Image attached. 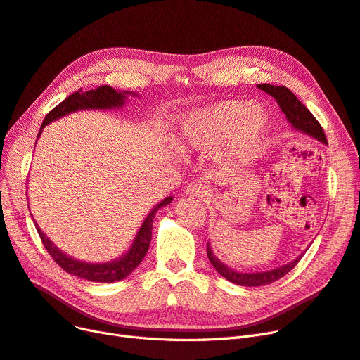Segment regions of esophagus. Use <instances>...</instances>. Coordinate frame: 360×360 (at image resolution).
<instances>
[{"label": "esophagus", "instance_id": "obj_1", "mask_svg": "<svg viewBox=\"0 0 360 360\" xmlns=\"http://www.w3.org/2000/svg\"><path fill=\"white\" fill-rule=\"evenodd\" d=\"M209 193V187L203 182H191L187 185V188H185V194L190 198H206Z\"/></svg>", "mask_w": 360, "mask_h": 360}]
</instances>
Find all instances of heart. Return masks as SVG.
Listing matches in <instances>:
<instances>
[{
  "label": "heart",
  "mask_w": 360,
  "mask_h": 360,
  "mask_svg": "<svg viewBox=\"0 0 360 360\" xmlns=\"http://www.w3.org/2000/svg\"><path fill=\"white\" fill-rule=\"evenodd\" d=\"M271 133V118L248 101H221L184 115L175 145L181 153H214L222 148L230 169L249 166L261 157Z\"/></svg>",
  "instance_id": "heart-1"
}]
</instances>
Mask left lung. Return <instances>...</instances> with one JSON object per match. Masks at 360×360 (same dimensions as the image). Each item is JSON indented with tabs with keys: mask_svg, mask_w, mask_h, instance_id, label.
I'll list each match as a JSON object with an SVG mask.
<instances>
[{
	"mask_svg": "<svg viewBox=\"0 0 360 360\" xmlns=\"http://www.w3.org/2000/svg\"><path fill=\"white\" fill-rule=\"evenodd\" d=\"M257 87L276 99L278 106H281V110L285 112L288 123H290L292 127H294L298 131L305 133V135H309V136L317 139L319 142L328 145V141H326V136H325V131H323L322 126L319 124V122L313 117V114L307 108H305V106L298 101V98L288 87H285V86H271V84H259ZM206 250H207V258H209L210 264L214 265V269L224 278H227L229 282L240 285V286L270 285V283L278 281V278H282L285 274H288L300 262V259L304 255V252H302L301 255H298V258H295L294 261H290L285 265H281V267H277V269H271V270H267V271L243 273V271L233 270L231 267H229V265H225L214 254V250H212V246H210L209 242H207V249Z\"/></svg>",
	"mask_w": 360,
	"mask_h": 360,
	"instance_id": "1",
	"label": "left lung"
}]
</instances>
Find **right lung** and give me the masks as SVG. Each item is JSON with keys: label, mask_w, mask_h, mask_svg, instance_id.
Listing matches in <instances>:
<instances>
[{"label": "right lung", "mask_w": 360, "mask_h": 360, "mask_svg": "<svg viewBox=\"0 0 360 360\" xmlns=\"http://www.w3.org/2000/svg\"><path fill=\"white\" fill-rule=\"evenodd\" d=\"M127 96H138V93L114 90L110 86H101V87H96L93 90H89V91L78 90V91L72 93L71 96L66 98L65 101H62L56 106V108H53L46 115L41 127H39L37 138H39V135H41L44 127L49 123L56 122V120L68 115L71 112L83 111V110H120V108H123L126 101H127ZM172 200H173V197L170 195V197H166L165 200L157 203L151 209L150 214L146 215L143 222L141 224V227H139L135 238H133V242H131L130 248L127 249L126 254L118 257L117 259L108 261V262H87V261H79L70 255H66L65 252H62L43 233V230L38 227L37 221H34V224H35V229H37L39 237H41L43 245L47 249L50 257L55 259V262L66 273L86 278V281H90V282L111 283V282L123 281V278H126L142 262L143 257L146 255V252H148V248H150L151 234H153V221L155 217V212L160 207L167 206L169 203H172Z\"/></svg>", "instance_id": "right-lung-1"}]
</instances>
